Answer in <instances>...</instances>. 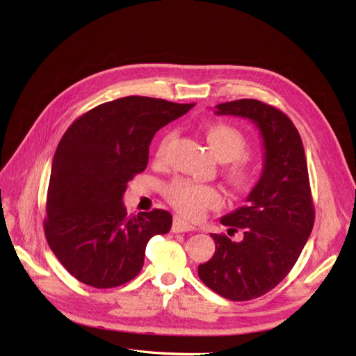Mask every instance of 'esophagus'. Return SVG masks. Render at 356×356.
<instances>
[{"label": "esophagus", "mask_w": 356, "mask_h": 356, "mask_svg": "<svg viewBox=\"0 0 356 356\" xmlns=\"http://www.w3.org/2000/svg\"><path fill=\"white\" fill-rule=\"evenodd\" d=\"M194 231V226L184 222L180 217H174L172 220V232H190Z\"/></svg>", "instance_id": "obj_1"}]
</instances>
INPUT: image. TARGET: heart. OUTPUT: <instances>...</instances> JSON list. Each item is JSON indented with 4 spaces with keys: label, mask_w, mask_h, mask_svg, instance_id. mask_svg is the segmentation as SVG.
Masks as SVG:
<instances>
[{
    "label": "heart",
    "mask_w": 356,
    "mask_h": 356,
    "mask_svg": "<svg viewBox=\"0 0 356 356\" xmlns=\"http://www.w3.org/2000/svg\"><path fill=\"white\" fill-rule=\"evenodd\" d=\"M205 138L213 153L223 162L232 161L228 168L232 182L238 186H246L255 177L254 165L241 157L248 149V140L238 128L228 124H213L205 130ZM172 134L165 136L157 147V159H163L168 151ZM166 200L172 208L191 220H197L209 209L222 207V194L214 186L191 182V180L177 179L165 190Z\"/></svg>",
    "instance_id": "heart-1"
}]
</instances>
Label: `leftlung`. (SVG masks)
<instances>
[{
  "label": "left lung",
  "mask_w": 356,
  "mask_h": 356,
  "mask_svg": "<svg viewBox=\"0 0 356 356\" xmlns=\"http://www.w3.org/2000/svg\"><path fill=\"white\" fill-rule=\"evenodd\" d=\"M216 108V115L252 120L263 138L264 165L246 205L220 220L229 236L241 231L243 238L232 241L225 234H211L216 252L200 264L199 277L222 297L248 301L274 289L289 274L312 232L315 208L303 142L292 120L257 99Z\"/></svg>",
  "instance_id": "obj_1"
}]
</instances>
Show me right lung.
<instances>
[{
  "label": "right lung",
  "instance_id": "right-lung-1",
  "mask_svg": "<svg viewBox=\"0 0 356 356\" xmlns=\"http://www.w3.org/2000/svg\"><path fill=\"white\" fill-rule=\"evenodd\" d=\"M194 104L127 96L97 105L67 128L53 157L44 218L45 238L81 283L108 289L143 266L148 240L166 234L168 211L127 216V184L148 163L157 130Z\"/></svg>",
  "mask_w": 356,
  "mask_h": 356
}]
</instances>
